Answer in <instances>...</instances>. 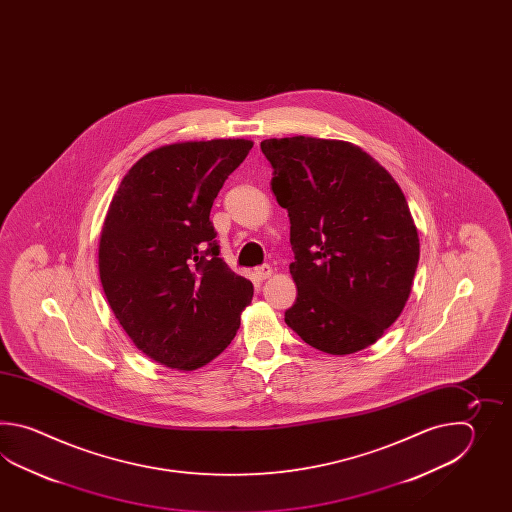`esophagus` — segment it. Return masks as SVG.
Returning a JSON list of instances; mask_svg holds the SVG:
<instances>
[{
  "label": "esophagus",
  "mask_w": 512,
  "mask_h": 512,
  "mask_svg": "<svg viewBox=\"0 0 512 512\" xmlns=\"http://www.w3.org/2000/svg\"><path fill=\"white\" fill-rule=\"evenodd\" d=\"M271 274V265H261V267H256V269H254V278H256L258 282H263V280H267V278H269Z\"/></svg>",
  "instance_id": "obj_1"
}]
</instances>
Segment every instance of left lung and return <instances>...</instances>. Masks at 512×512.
<instances>
[{
	"label": "left lung",
	"instance_id": "obj_1",
	"mask_svg": "<svg viewBox=\"0 0 512 512\" xmlns=\"http://www.w3.org/2000/svg\"><path fill=\"white\" fill-rule=\"evenodd\" d=\"M260 148L291 219L298 296L287 326L329 355L368 348L401 315L419 263L403 190L349 142L300 135Z\"/></svg>",
	"mask_w": 512,
	"mask_h": 512
}]
</instances>
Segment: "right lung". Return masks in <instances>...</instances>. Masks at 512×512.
<instances>
[{
	"instance_id": "right-lung-1",
	"label": "right lung",
	"mask_w": 512,
	"mask_h": 512,
	"mask_svg": "<svg viewBox=\"0 0 512 512\" xmlns=\"http://www.w3.org/2000/svg\"><path fill=\"white\" fill-rule=\"evenodd\" d=\"M245 139L179 142L131 166L102 227L100 282L120 326L150 359L196 370L240 329L252 283L221 258L210 210L251 152Z\"/></svg>"
}]
</instances>
